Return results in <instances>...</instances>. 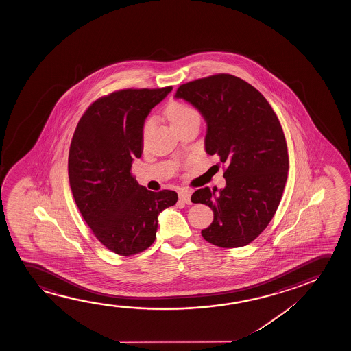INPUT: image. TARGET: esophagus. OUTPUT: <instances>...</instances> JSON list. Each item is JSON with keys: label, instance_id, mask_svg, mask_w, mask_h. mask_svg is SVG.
Wrapping results in <instances>:
<instances>
[{"label": "esophagus", "instance_id": "1", "mask_svg": "<svg viewBox=\"0 0 351 351\" xmlns=\"http://www.w3.org/2000/svg\"><path fill=\"white\" fill-rule=\"evenodd\" d=\"M191 195H192V192L189 189H180L178 191L180 200H182L186 204H191Z\"/></svg>", "mask_w": 351, "mask_h": 351}]
</instances>
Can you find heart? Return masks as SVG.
I'll list each match as a JSON object with an SVG mask.
<instances>
[{"instance_id": "heart-1", "label": "heart", "mask_w": 351, "mask_h": 351, "mask_svg": "<svg viewBox=\"0 0 351 351\" xmlns=\"http://www.w3.org/2000/svg\"><path fill=\"white\" fill-rule=\"evenodd\" d=\"M165 116L170 122V125H173V130H176L178 132L193 122L200 123V112L194 106L182 103V101H170L165 108ZM152 122L154 121L149 120L145 123V134L149 132Z\"/></svg>"}]
</instances>
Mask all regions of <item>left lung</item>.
Returning a JSON list of instances; mask_svg holds the SVG:
<instances>
[{"mask_svg":"<svg viewBox=\"0 0 351 351\" xmlns=\"http://www.w3.org/2000/svg\"><path fill=\"white\" fill-rule=\"evenodd\" d=\"M175 97L202 114L205 149L219 156L226 168V187L193 193L192 202L213 211L202 237L221 248L250 245L274 218L288 178V147L278 117L255 87L230 74L183 84Z\"/></svg>","mask_w":351,"mask_h":351,"instance_id":"8db88e82","label":"left lung"}]
</instances>
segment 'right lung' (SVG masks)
Masks as SVG:
<instances>
[{"label":"right lung","mask_w":351,"mask_h":351,"mask_svg":"<svg viewBox=\"0 0 351 351\" xmlns=\"http://www.w3.org/2000/svg\"><path fill=\"white\" fill-rule=\"evenodd\" d=\"M173 87L121 90L93 101L73 134L68 176L73 197L101 245L122 256L147 250L160 212L178 193L151 192L130 173L143 154L144 123Z\"/></svg>","instance_id":"1"}]
</instances>
